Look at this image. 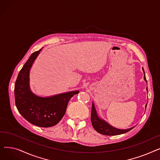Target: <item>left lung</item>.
<instances>
[{"instance_id": "1", "label": "left lung", "mask_w": 160, "mask_h": 160, "mask_svg": "<svg viewBox=\"0 0 160 160\" xmlns=\"http://www.w3.org/2000/svg\"><path fill=\"white\" fill-rule=\"evenodd\" d=\"M142 69V71L144 73V80L146 82V77L143 68ZM147 91L148 92V89L147 88ZM147 108V104L145 106V108ZM91 123L94 129L98 132L99 133H101L102 135L105 136H116V135H120V134H122L124 133H127L133 129L135 127L128 128V129H119L117 128L111 124L107 122L104 119L100 118V117L98 115V113L97 112L96 108L95 106V104L93 102H92V110H91Z\"/></svg>"}]
</instances>
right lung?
<instances>
[{
    "instance_id": "obj_1",
    "label": "right lung",
    "mask_w": 160,
    "mask_h": 160,
    "mask_svg": "<svg viewBox=\"0 0 160 160\" xmlns=\"http://www.w3.org/2000/svg\"><path fill=\"white\" fill-rule=\"evenodd\" d=\"M42 48L32 53L22 67L15 82L14 93L16 107L24 118L33 125L48 128L60 122L65 113L69 100L79 91L47 97L33 93L30 88V71Z\"/></svg>"
}]
</instances>
